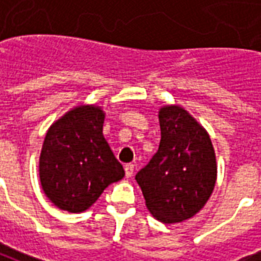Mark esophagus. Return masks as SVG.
<instances>
[{
  "label": "esophagus",
  "instance_id": "obj_1",
  "mask_svg": "<svg viewBox=\"0 0 261 261\" xmlns=\"http://www.w3.org/2000/svg\"><path fill=\"white\" fill-rule=\"evenodd\" d=\"M133 170H135V165L133 164H126L125 165V174L128 178H130L133 175Z\"/></svg>",
  "mask_w": 261,
  "mask_h": 261
}]
</instances>
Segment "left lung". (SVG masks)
Wrapping results in <instances>:
<instances>
[{
  "label": "left lung",
  "mask_w": 261,
  "mask_h": 261,
  "mask_svg": "<svg viewBox=\"0 0 261 261\" xmlns=\"http://www.w3.org/2000/svg\"><path fill=\"white\" fill-rule=\"evenodd\" d=\"M161 140L157 153L136 174L146 206L164 224L192 218L210 199L217 179L208 133L179 106L159 112Z\"/></svg>",
  "instance_id": "1"
}]
</instances>
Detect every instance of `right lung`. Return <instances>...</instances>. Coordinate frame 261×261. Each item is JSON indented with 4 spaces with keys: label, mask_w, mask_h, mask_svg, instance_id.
Masks as SVG:
<instances>
[{
    "label": "right lung",
    "mask_w": 261,
    "mask_h": 261,
    "mask_svg": "<svg viewBox=\"0 0 261 261\" xmlns=\"http://www.w3.org/2000/svg\"><path fill=\"white\" fill-rule=\"evenodd\" d=\"M106 114L79 106L55 121L45 135L39 174L45 196L61 210L82 213L125 171L102 135Z\"/></svg>",
    "instance_id": "obj_1"
}]
</instances>
